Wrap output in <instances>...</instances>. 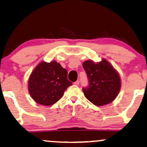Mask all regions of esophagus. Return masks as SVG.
Here are the masks:
<instances>
[{"label": "esophagus", "instance_id": "esophagus-1", "mask_svg": "<svg viewBox=\"0 0 147 147\" xmlns=\"http://www.w3.org/2000/svg\"><path fill=\"white\" fill-rule=\"evenodd\" d=\"M74 84L76 85V86H79V84H80V82H79V81H76V82H74Z\"/></svg>", "mask_w": 147, "mask_h": 147}]
</instances>
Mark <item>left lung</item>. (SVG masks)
I'll return each mask as SVG.
<instances>
[{
	"label": "left lung",
	"mask_w": 147,
	"mask_h": 147,
	"mask_svg": "<svg viewBox=\"0 0 147 147\" xmlns=\"http://www.w3.org/2000/svg\"><path fill=\"white\" fill-rule=\"evenodd\" d=\"M88 78L89 86L82 90L88 100L96 106L113 102L121 89V78L107 60L99 62L85 61L82 64Z\"/></svg>",
	"instance_id": "1"
}]
</instances>
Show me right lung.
<instances>
[{
  "instance_id": "obj_1",
  "label": "right lung",
  "mask_w": 147,
  "mask_h": 147,
  "mask_svg": "<svg viewBox=\"0 0 147 147\" xmlns=\"http://www.w3.org/2000/svg\"><path fill=\"white\" fill-rule=\"evenodd\" d=\"M71 82L67 71L55 61H42L34 68L28 80V91L34 101L45 106L53 105L64 94Z\"/></svg>"
}]
</instances>
